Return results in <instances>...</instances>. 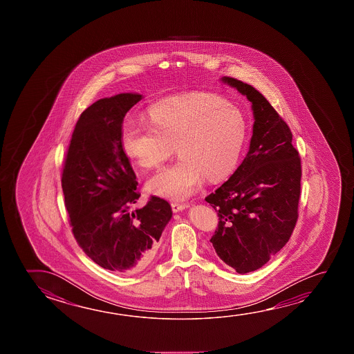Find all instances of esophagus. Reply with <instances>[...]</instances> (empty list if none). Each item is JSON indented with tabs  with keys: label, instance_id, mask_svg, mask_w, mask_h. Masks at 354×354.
<instances>
[{
	"label": "esophagus",
	"instance_id": "obj_1",
	"mask_svg": "<svg viewBox=\"0 0 354 354\" xmlns=\"http://www.w3.org/2000/svg\"><path fill=\"white\" fill-rule=\"evenodd\" d=\"M189 207V203H171V209L174 212H179L181 209H185Z\"/></svg>",
	"mask_w": 354,
	"mask_h": 354
}]
</instances>
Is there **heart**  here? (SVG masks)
<instances>
[{"label": "heart", "instance_id": "1", "mask_svg": "<svg viewBox=\"0 0 354 354\" xmlns=\"http://www.w3.org/2000/svg\"><path fill=\"white\" fill-rule=\"evenodd\" d=\"M247 126L241 111L223 100L198 93L151 106L149 122L128 118L122 145L143 169L160 168L171 154L178 162L148 181L149 192L185 198L205 176L216 181L232 171L243 149Z\"/></svg>", "mask_w": 354, "mask_h": 354}]
</instances>
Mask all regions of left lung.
<instances>
[{
	"mask_svg": "<svg viewBox=\"0 0 354 354\" xmlns=\"http://www.w3.org/2000/svg\"><path fill=\"white\" fill-rule=\"evenodd\" d=\"M222 82L252 102L250 151L232 176L205 200L218 216L214 250L239 274L254 272L288 243L299 217L301 159L286 122L254 87L234 77Z\"/></svg>",
	"mask_w": 354,
	"mask_h": 354,
	"instance_id": "1",
	"label": "left lung"
}]
</instances>
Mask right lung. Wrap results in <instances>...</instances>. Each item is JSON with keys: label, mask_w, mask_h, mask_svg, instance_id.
Wrapping results in <instances>:
<instances>
[{"label": "right lung", "mask_w": 354, "mask_h": 354, "mask_svg": "<svg viewBox=\"0 0 354 354\" xmlns=\"http://www.w3.org/2000/svg\"><path fill=\"white\" fill-rule=\"evenodd\" d=\"M140 99L138 93H120L87 107L76 122L62 174L76 242L100 267L126 274L153 261L173 214L168 201L158 196L129 209L140 194L123 151L122 123Z\"/></svg>", "instance_id": "obj_1"}]
</instances>
